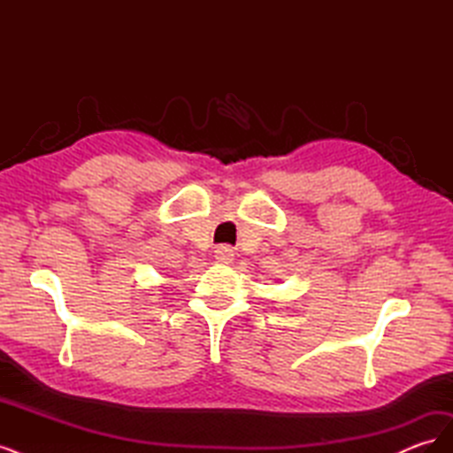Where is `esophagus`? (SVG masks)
Here are the masks:
<instances>
[{
	"label": "esophagus",
	"instance_id": "1",
	"mask_svg": "<svg viewBox=\"0 0 453 453\" xmlns=\"http://www.w3.org/2000/svg\"><path fill=\"white\" fill-rule=\"evenodd\" d=\"M215 258L219 263H230L234 258V250L228 248V245H221V248L215 250Z\"/></svg>",
	"mask_w": 453,
	"mask_h": 453
}]
</instances>
